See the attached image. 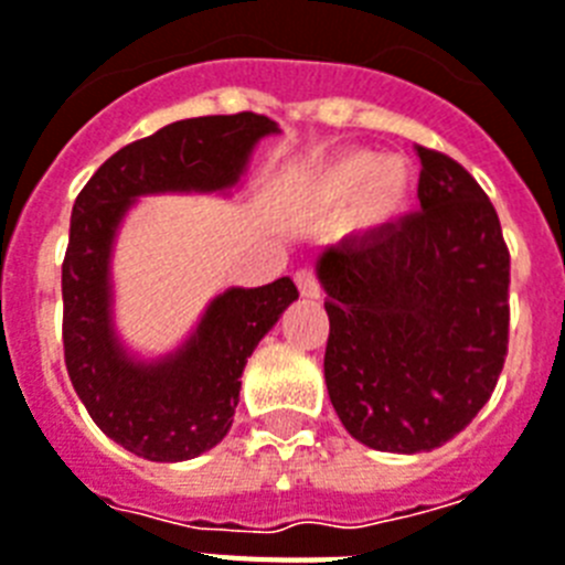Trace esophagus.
I'll use <instances>...</instances> for the list:
<instances>
[{
  "label": "esophagus",
  "mask_w": 565,
  "mask_h": 565,
  "mask_svg": "<svg viewBox=\"0 0 565 565\" xmlns=\"http://www.w3.org/2000/svg\"><path fill=\"white\" fill-rule=\"evenodd\" d=\"M292 278H296V287H298V292H301V296H305V298H319L322 287H319V278H316L313 269H310V267L298 269V273L292 275Z\"/></svg>",
  "instance_id": "34e87169"
}]
</instances>
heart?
I'll use <instances>...</instances> for the list:
<instances>
[{"label": "heart", "instance_id": "heart-1", "mask_svg": "<svg viewBox=\"0 0 565 565\" xmlns=\"http://www.w3.org/2000/svg\"><path fill=\"white\" fill-rule=\"evenodd\" d=\"M415 171L403 156L348 150L313 173V196L324 209L345 206L342 223L351 232H380L409 209Z\"/></svg>", "mask_w": 565, "mask_h": 565}]
</instances>
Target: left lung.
Segmentation results:
<instances>
[{
  "instance_id": "left-lung-1",
  "label": "left lung",
  "mask_w": 565,
  "mask_h": 565,
  "mask_svg": "<svg viewBox=\"0 0 565 565\" xmlns=\"http://www.w3.org/2000/svg\"><path fill=\"white\" fill-rule=\"evenodd\" d=\"M420 211L319 258L330 319L324 383L348 433L383 452L456 438L508 356L511 252L470 173L417 148Z\"/></svg>"
}]
</instances>
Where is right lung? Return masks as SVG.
<instances>
[{
    "mask_svg": "<svg viewBox=\"0 0 565 565\" xmlns=\"http://www.w3.org/2000/svg\"><path fill=\"white\" fill-rule=\"evenodd\" d=\"M278 132L258 113L173 121L113 153L77 194L63 258V356L100 433L148 461H185L235 417L241 374L264 333L298 298L290 278L211 301L182 351L132 362L109 324V249L124 211L141 194L235 185L255 141Z\"/></svg>",
    "mask_w": 565,
    "mask_h": 565,
    "instance_id": "obj_1",
    "label": "right lung"
}]
</instances>
